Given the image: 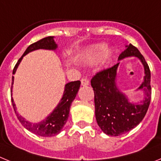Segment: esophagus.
<instances>
[{"label": "esophagus", "mask_w": 161, "mask_h": 161, "mask_svg": "<svg viewBox=\"0 0 161 161\" xmlns=\"http://www.w3.org/2000/svg\"><path fill=\"white\" fill-rule=\"evenodd\" d=\"M80 81H81L82 86H88L89 84V81L87 79H86V78H83V79H81V80H80Z\"/></svg>", "instance_id": "34e87169"}]
</instances>
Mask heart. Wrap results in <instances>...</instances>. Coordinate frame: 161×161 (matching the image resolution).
Returning a JSON list of instances; mask_svg holds the SVG:
<instances>
[{"mask_svg": "<svg viewBox=\"0 0 161 161\" xmlns=\"http://www.w3.org/2000/svg\"><path fill=\"white\" fill-rule=\"evenodd\" d=\"M106 44L100 43L93 45L89 48V52H87L85 55V59L89 64H93L97 63L98 61H100L102 57V63L106 64L109 62L112 56V51L111 50H106Z\"/></svg>", "mask_w": 161, "mask_h": 161, "instance_id": "b5f03b06", "label": "heart"}]
</instances>
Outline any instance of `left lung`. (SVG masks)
Here are the masks:
<instances>
[{
  "label": "left lung",
  "instance_id": "obj_1",
  "mask_svg": "<svg viewBox=\"0 0 161 161\" xmlns=\"http://www.w3.org/2000/svg\"><path fill=\"white\" fill-rule=\"evenodd\" d=\"M127 57L138 58L144 68L143 81L136 89L144 93L142 101L130 102L128 96L117 86V71L120 62L97 73L91 80L97 123L104 133L110 136H121L135 128L143 120L150 104L152 91L148 65L139 50L131 44L126 45L118 60Z\"/></svg>",
  "mask_w": 161,
  "mask_h": 161
}]
</instances>
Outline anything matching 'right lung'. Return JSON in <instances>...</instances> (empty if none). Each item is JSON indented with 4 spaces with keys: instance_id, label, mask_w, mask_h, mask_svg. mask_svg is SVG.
Returning a JSON list of instances; mask_svg holds the SVG:
<instances>
[{
    "instance_id": "obj_1",
    "label": "right lung",
    "mask_w": 161,
    "mask_h": 161,
    "mask_svg": "<svg viewBox=\"0 0 161 161\" xmlns=\"http://www.w3.org/2000/svg\"><path fill=\"white\" fill-rule=\"evenodd\" d=\"M54 36L46 37L41 40L31 44L25 50V52L22 55V56L18 59V63L16 64L13 70V74H15L18 66H19L21 61L22 60L23 57L28 53L36 50L44 49L50 50V51H55L58 48V45L54 40ZM14 77H12V86H11V96H12L13 85H14ZM80 85V81H72L67 83L64 86V91L63 96L58 103L57 106L54 109L53 111L48 115L47 117L43 120L38 122V123H31L27 121L22 115H20L17 111L16 105L14 103V98H11L12 101L13 107H14V112L16 114L17 117L20 123H22V126L25 129H27L32 133L35 134L37 136H42V137H51V136H56L61 131L62 128L66 123L67 120L69 116V111L72 102L76 97Z\"/></svg>"
}]
</instances>
